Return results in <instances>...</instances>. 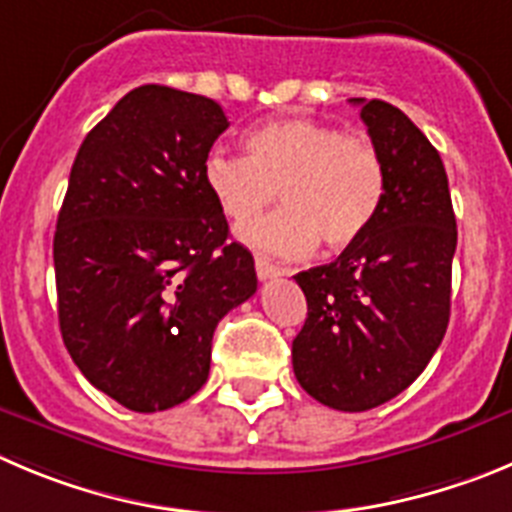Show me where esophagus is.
Instances as JSON below:
<instances>
[{"label": "esophagus", "mask_w": 512, "mask_h": 512, "mask_svg": "<svg viewBox=\"0 0 512 512\" xmlns=\"http://www.w3.org/2000/svg\"><path fill=\"white\" fill-rule=\"evenodd\" d=\"M255 270H257V278H260V280H270V278H280V275H290L288 267L275 265V262H270L267 257H255Z\"/></svg>", "instance_id": "34e87169"}]
</instances>
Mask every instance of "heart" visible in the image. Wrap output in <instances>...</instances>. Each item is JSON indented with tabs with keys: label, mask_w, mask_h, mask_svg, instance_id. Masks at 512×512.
<instances>
[{
	"label": "heart",
	"mask_w": 512,
	"mask_h": 512,
	"mask_svg": "<svg viewBox=\"0 0 512 512\" xmlns=\"http://www.w3.org/2000/svg\"><path fill=\"white\" fill-rule=\"evenodd\" d=\"M250 156L214 151L204 176L222 212L244 224L281 189L286 209L240 227V240L280 257L323 242L343 250L374 224L386 174L374 143L313 118H283L247 136Z\"/></svg>",
	"instance_id": "obj_1"
}]
</instances>
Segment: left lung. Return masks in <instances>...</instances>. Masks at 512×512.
I'll return each mask as SVG.
<instances>
[{"instance_id": "left-lung-1", "label": "left lung", "mask_w": 512, "mask_h": 512, "mask_svg": "<svg viewBox=\"0 0 512 512\" xmlns=\"http://www.w3.org/2000/svg\"><path fill=\"white\" fill-rule=\"evenodd\" d=\"M351 103L384 164V202L331 265L295 275L308 318L293 341V371L315 401L366 412L407 389L442 343L457 222L427 136L391 103Z\"/></svg>"}]
</instances>
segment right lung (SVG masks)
Instances as JSON below:
<instances>
[{
	"label": "right lung",
	"instance_id": "obj_1",
	"mask_svg": "<svg viewBox=\"0 0 512 512\" xmlns=\"http://www.w3.org/2000/svg\"><path fill=\"white\" fill-rule=\"evenodd\" d=\"M222 105L141 85L85 136L57 214L55 285L65 348L131 412H164L209 376L212 336L257 290L204 176Z\"/></svg>",
	"mask_w": 512,
	"mask_h": 512
}]
</instances>
